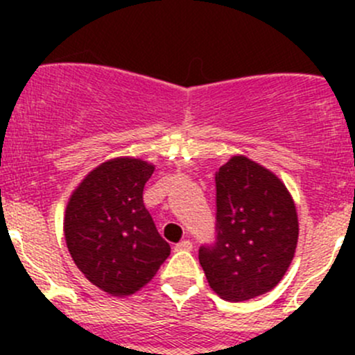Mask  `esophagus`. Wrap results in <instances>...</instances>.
Segmentation results:
<instances>
[{
	"instance_id": "esophagus-1",
	"label": "esophagus",
	"mask_w": 355,
	"mask_h": 355,
	"mask_svg": "<svg viewBox=\"0 0 355 355\" xmlns=\"http://www.w3.org/2000/svg\"><path fill=\"white\" fill-rule=\"evenodd\" d=\"M192 249V242L191 241H182L175 245V250H191Z\"/></svg>"
}]
</instances>
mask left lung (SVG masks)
<instances>
[{
  "label": "left lung",
  "mask_w": 355,
  "mask_h": 355,
  "mask_svg": "<svg viewBox=\"0 0 355 355\" xmlns=\"http://www.w3.org/2000/svg\"><path fill=\"white\" fill-rule=\"evenodd\" d=\"M214 180L216 241L200 245L199 263L221 299L242 302L287 273L299 239L295 204L273 171L245 156L230 157Z\"/></svg>",
  "instance_id": "left-lung-1"
}]
</instances>
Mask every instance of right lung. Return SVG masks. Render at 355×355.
I'll return each instance as SVG.
<instances>
[{"label": "right lung", "mask_w": 355, "mask_h": 355, "mask_svg": "<svg viewBox=\"0 0 355 355\" xmlns=\"http://www.w3.org/2000/svg\"><path fill=\"white\" fill-rule=\"evenodd\" d=\"M155 164L114 157L99 164L70 196L63 220L67 247L84 277L110 295H132L170 256L142 192Z\"/></svg>", "instance_id": "obj_1"}]
</instances>
